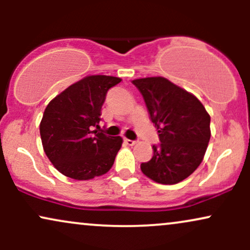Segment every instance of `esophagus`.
I'll use <instances>...</instances> for the list:
<instances>
[{
    "label": "esophagus",
    "mask_w": 250,
    "mask_h": 250,
    "mask_svg": "<svg viewBox=\"0 0 250 250\" xmlns=\"http://www.w3.org/2000/svg\"><path fill=\"white\" fill-rule=\"evenodd\" d=\"M125 143L128 146H134L136 141H133V140H129V139H125Z\"/></svg>",
    "instance_id": "34e87169"
}]
</instances>
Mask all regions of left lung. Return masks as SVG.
<instances>
[{"label":"left lung","instance_id":"obj_1","mask_svg":"<svg viewBox=\"0 0 250 250\" xmlns=\"http://www.w3.org/2000/svg\"><path fill=\"white\" fill-rule=\"evenodd\" d=\"M145 99L160 145L141 163L146 176L161 185L187 179L205 157L210 140V116L196 96L161 76L134 80Z\"/></svg>","mask_w":250,"mask_h":250}]
</instances>
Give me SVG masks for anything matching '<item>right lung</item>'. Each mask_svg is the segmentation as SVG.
<instances>
[{
  "label": "right lung",
  "mask_w": 250,
  "mask_h": 250,
  "mask_svg": "<svg viewBox=\"0 0 250 250\" xmlns=\"http://www.w3.org/2000/svg\"><path fill=\"white\" fill-rule=\"evenodd\" d=\"M120 77L89 75L49 102L40 123L43 150L60 173L91 180L108 173L122 146L121 136L99 133L107 91Z\"/></svg>",
  "instance_id": "obj_1"
}]
</instances>
